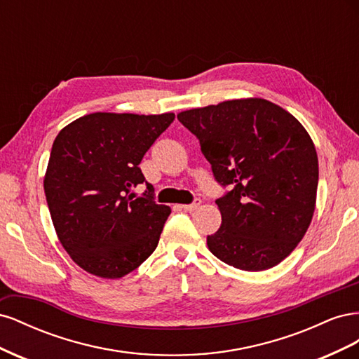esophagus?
Here are the masks:
<instances>
[{"mask_svg": "<svg viewBox=\"0 0 359 359\" xmlns=\"http://www.w3.org/2000/svg\"><path fill=\"white\" fill-rule=\"evenodd\" d=\"M201 203H202V201H201V199H194V202H193V203H189V205H181V208H182L184 211H194L196 208H199Z\"/></svg>", "mask_w": 359, "mask_h": 359, "instance_id": "34e87169", "label": "esophagus"}]
</instances>
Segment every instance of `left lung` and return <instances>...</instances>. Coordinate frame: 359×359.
<instances>
[{
  "mask_svg": "<svg viewBox=\"0 0 359 359\" xmlns=\"http://www.w3.org/2000/svg\"><path fill=\"white\" fill-rule=\"evenodd\" d=\"M199 139L215 181L231 187L215 203L220 229L210 252L243 271L287 257L306 235L316 206L318 154L307 130L265 99L227 100L177 115Z\"/></svg>",
  "mask_w": 359,
  "mask_h": 359,
  "instance_id": "left-lung-1",
  "label": "left lung"
}]
</instances>
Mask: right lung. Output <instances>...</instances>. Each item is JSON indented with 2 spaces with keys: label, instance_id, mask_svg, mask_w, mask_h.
Returning a JSON list of instances; mask_svg holds the SVG:
<instances>
[{
  "label": "right lung",
  "instance_id": "add662e5",
  "mask_svg": "<svg viewBox=\"0 0 359 359\" xmlns=\"http://www.w3.org/2000/svg\"><path fill=\"white\" fill-rule=\"evenodd\" d=\"M175 114L95 112L53 140L45 194L58 240L86 273L121 278L154 252L170 214L154 202L139 163ZM147 190L135 198L140 183Z\"/></svg>",
  "mask_w": 359,
  "mask_h": 359
}]
</instances>
